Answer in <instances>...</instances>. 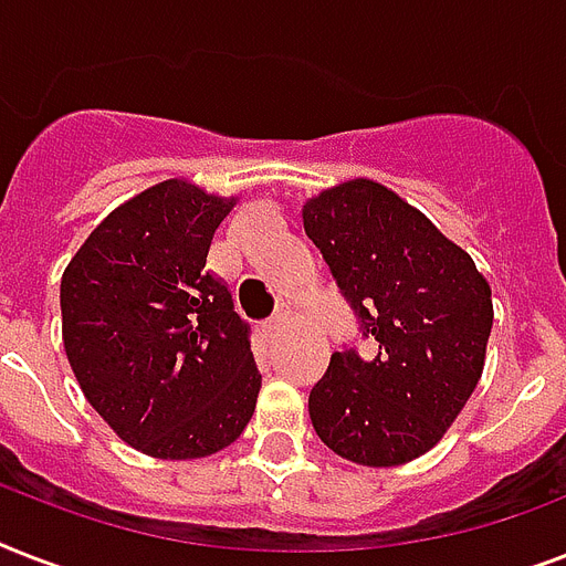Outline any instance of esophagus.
Instances as JSON below:
<instances>
[{"instance_id":"esophagus-1","label":"esophagus","mask_w":566,"mask_h":566,"mask_svg":"<svg viewBox=\"0 0 566 566\" xmlns=\"http://www.w3.org/2000/svg\"><path fill=\"white\" fill-rule=\"evenodd\" d=\"M287 328H291V314H284V311H282V314H275V317L266 319V335H270V337L284 335Z\"/></svg>"}]
</instances>
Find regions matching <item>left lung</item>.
<instances>
[{"label":"left lung","instance_id":"8db88e82","mask_svg":"<svg viewBox=\"0 0 566 566\" xmlns=\"http://www.w3.org/2000/svg\"><path fill=\"white\" fill-rule=\"evenodd\" d=\"M378 355L335 353L308 399L317 438L361 467L426 455L464 411L493 328L491 284L464 249L396 190L349 179L302 205Z\"/></svg>","mask_w":566,"mask_h":566}]
</instances>
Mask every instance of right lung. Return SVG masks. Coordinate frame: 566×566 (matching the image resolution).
<instances>
[{"label": "right lung", "mask_w": 566, "mask_h": 566, "mask_svg": "<svg viewBox=\"0 0 566 566\" xmlns=\"http://www.w3.org/2000/svg\"><path fill=\"white\" fill-rule=\"evenodd\" d=\"M238 196L164 179L117 205L61 275V337L84 399L161 461L208 458L252 420L261 390L247 323L208 270Z\"/></svg>", "instance_id": "1"}]
</instances>
